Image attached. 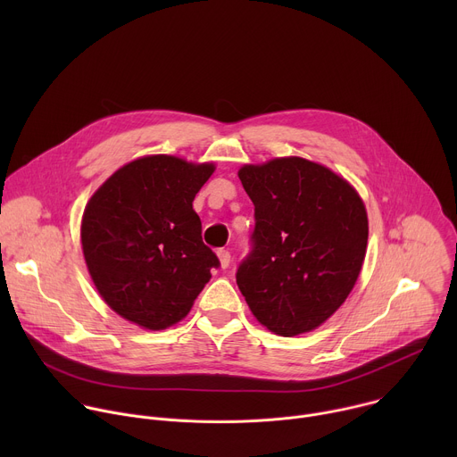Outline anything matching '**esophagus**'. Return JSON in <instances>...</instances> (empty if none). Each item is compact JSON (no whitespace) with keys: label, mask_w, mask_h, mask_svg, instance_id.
<instances>
[{"label":"esophagus","mask_w":457,"mask_h":457,"mask_svg":"<svg viewBox=\"0 0 457 457\" xmlns=\"http://www.w3.org/2000/svg\"><path fill=\"white\" fill-rule=\"evenodd\" d=\"M217 256H219V260H220V268H222V270H228V268H229V262H231L229 251H228V249H219V251H217Z\"/></svg>","instance_id":"1"}]
</instances>
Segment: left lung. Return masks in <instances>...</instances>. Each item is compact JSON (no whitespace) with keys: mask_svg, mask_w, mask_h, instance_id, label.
<instances>
[{"mask_svg":"<svg viewBox=\"0 0 457 457\" xmlns=\"http://www.w3.org/2000/svg\"><path fill=\"white\" fill-rule=\"evenodd\" d=\"M238 177L254 204V231L237 286L271 333H309L358 280L369 238L363 201L345 179L302 157L245 164Z\"/></svg>","mask_w":457,"mask_h":457,"instance_id":"left-lung-1","label":"left lung"}]
</instances>
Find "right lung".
I'll return each instance as SVG.
<instances>
[{"label":"right lung","instance_id":"obj_1","mask_svg":"<svg viewBox=\"0 0 457 457\" xmlns=\"http://www.w3.org/2000/svg\"><path fill=\"white\" fill-rule=\"evenodd\" d=\"M215 164L148 155L119 168L88 201L81 244L103 300L161 331L180 321L219 268L193 199Z\"/></svg>","mask_w":457,"mask_h":457}]
</instances>
